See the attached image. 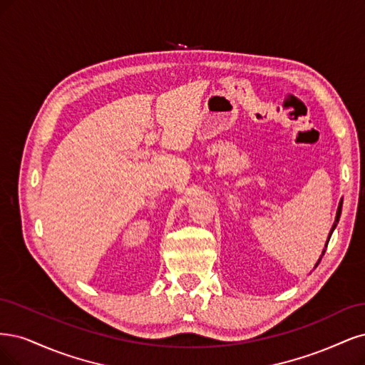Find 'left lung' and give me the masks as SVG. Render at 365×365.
I'll list each match as a JSON object with an SVG mask.
<instances>
[{"label":"left lung","mask_w":365,"mask_h":365,"mask_svg":"<svg viewBox=\"0 0 365 365\" xmlns=\"http://www.w3.org/2000/svg\"><path fill=\"white\" fill-rule=\"evenodd\" d=\"M341 207H343V200H341V202H339V205H338V210H336V217H335V221H334V226H332L331 232H329V238H327V241H326V247H327V242H329V240H331V237H332V232L335 230V227H336V225H338V220H339V215H341ZM324 252H326V250H323V253H322V256H320V259H319V262H317V264H315V267L320 264V261H322V257H323ZM315 267H314V268H315Z\"/></svg>","instance_id":"8db88e82"}]
</instances>
